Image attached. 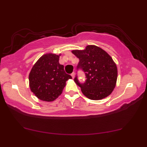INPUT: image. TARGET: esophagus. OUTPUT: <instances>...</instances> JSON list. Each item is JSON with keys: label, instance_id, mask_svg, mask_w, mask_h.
<instances>
[{"label": "esophagus", "instance_id": "esophagus-1", "mask_svg": "<svg viewBox=\"0 0 147 147\" xmlns=\"http://www.w3.org/2000/svg\"><path fill=\"white\" fill-rule=\"evenodd\" d=\"M74 74H74V73H72V74H71V76L73 77V78H74Z\"/></svg>", "mask_w": 147, "mask_h": 147}]
</instances>
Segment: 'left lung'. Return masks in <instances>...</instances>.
<instances>
[{
	"mask_svg": "<svg viewBox=\"0 0 147 147\" xmlns=\"http://www.w3.org/2000/svg\"><path fill=\"white\" fill-rule=\"evenodd\" d=\"M79 59L76 70L85 73L84 83L77 74L74 80L80 87L82 93L91 100H98L109 95L115 88L117 69L111 56L100 47L88 45L83 51H72Z\"/></svg>",
	"mask_w": 147,
	"mask_h": 147,
	"instance_id": "left-lung-1",
	"label": "left lung"
}]
</instances>
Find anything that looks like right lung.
<instances>
[{"label": "right lung", "mask_w": 147, "mask_h": 147, "mask_svg": "<svg viewBox=\"0 0 147 147\" xmlns=\"http://www.w3.org/2000/svg\"><path fill=\"white\" fill-rule=\"evenodd\" d=\"M59 55L46 54L35 63L29 74L30 88L39 99L51 102L61 94L65 82L71 79L59 63Z\"/></svg>", "instance_id": "add662e5"}]
</instances>
